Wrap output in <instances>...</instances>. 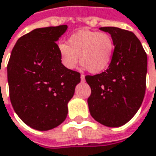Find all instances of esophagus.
I'll return each mask as SVG.
<instances>
[{"label":"esophagus","mask_w":156,"mask_h":156,"mask_svg":"<svg viewBox=\"0 0 156 156\" xmlns=\"http://www.w3.org/2000/svg\"><path fill=\"white\" fill-rule=\"evenodd\" d=\"M80 78H81V81H85V75H81Z\"/></svg>","instance_id":"1"}]
</instances>
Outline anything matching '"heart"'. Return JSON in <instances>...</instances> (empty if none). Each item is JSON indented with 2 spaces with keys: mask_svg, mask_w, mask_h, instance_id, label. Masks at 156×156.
Here are the masks:
<instances>
[{
  "mask_svg": "<svg viewBox=\"0 0 156 156\" xmlns=\"http://www.w3.org/2000/svg\"><path fill=\"white\" fill-rule=\"evenodd\" d=\"M114 49L113 39L109 34L90 30L78 31L69 38L68 44L61 43L58 45L65 68L75 69L80 59L83 68L92 74L101 73L110 66Z\"/></svg>",
  "mask_w": 156,
  "mask_h": 156,
  "instance_id": "heart-1",
  "label": "heart"
}]
</instances>
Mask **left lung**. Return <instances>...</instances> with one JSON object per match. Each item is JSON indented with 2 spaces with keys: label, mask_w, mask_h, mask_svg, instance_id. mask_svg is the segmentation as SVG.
Wrapping results in <instances>:
<instances>
[{
  "label": "left lung",
  "mask_w": 156,
  "mask_h": 156,
  "mask_svg": "<svg viewBox=\"0 0 156 156\" xmlns=\"http://www.w3.org/2000/svg\"><path fill=\"white\" fill-rule=\"evenodd\" d=\"M113 39L112 61L105 72L86 76L91 87L90 114L99 123L116 128L126 124L140 108L146 92L147 56L132 32L115 27H100Z\"/></svg>",
  "instance_id": "1"
}]
</instances>
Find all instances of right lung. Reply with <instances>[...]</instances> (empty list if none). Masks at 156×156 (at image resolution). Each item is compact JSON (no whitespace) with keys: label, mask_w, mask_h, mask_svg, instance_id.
I'll use <instances>...</instances> for the list:
<instances>
[{"label":"right lung","mask_w":156,"mask_h":156,"mask_svg":"<svg viewBox=\"0 0 156 156\" xmlns=\"http://www.w3.org/2000/svg\"><path fill=\"white\" fill-rule=\"evenodd\" d=\"M67 25L36 28L21 36L7 66L9 98L23 122L36 130L62 123L80 74L65 68L56 42Z\"/></svg>","instance_id":"right-lung-1"}]
</instances>
